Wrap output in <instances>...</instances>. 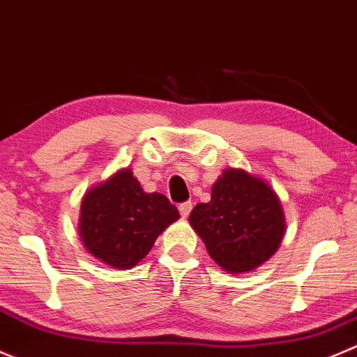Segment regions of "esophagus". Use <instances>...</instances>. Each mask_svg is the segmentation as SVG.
Listing matches in <instances>:
<instances>
[{
    "mask_svg": "<svg viewBox=\"0 0 357 357\" xmlns=\"http://www.w3.org/2000/svg\"><path fill=\"white\" fill-rule=\"evenodd\" d=\"M178 211H180V215H182V218H187V216H189V213L192 211V203H190V201L180 203L178 204Z\"/></svg>",
    "mask_w": 357,
    "mask_h": 357,
    "instance_id": "obj_1",
    "label": "esophagus"
}]
</instances>
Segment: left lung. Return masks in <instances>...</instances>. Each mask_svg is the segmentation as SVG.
I'll return each mask as SVG.
<instances>
[{
    "label": "left lung",
    "instance_id": "8db88e82",
    "mask_svg": "<svg viewBox=\"0 0 357 357\" xmlns=\"http://www.w3.org/2000/svg\"><path fill=\"white\" fill-rule=\"evenodd\" d=\"M189 222L209 256L230 273L251 271L270 259L285 232L277 194L261 178L235 168L223 172L211 201L196 204Z\"/></svg>",
    "mask_w": 357,
    "mask_h": 357
}]
</instances>
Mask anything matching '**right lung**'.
Listing matches in <instances>:
<instances>
[{"label": "right lung", "instance_id": "add662e5", "mask_svg": "<svg viewBox=\"0 0 357 357\" xmlns=\"http://www.w3.org/2000/svg\"><path fill=\"white\" fill-rule=\"evenodd\" d=\"M177 218L168 197L144 192L130 168H125L84 196L79 232L91 255L127 270L151 251L158 235Z\"/></svg>", "mask_w": 357, "mask_h": 357}]
</instances>
